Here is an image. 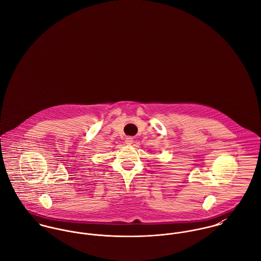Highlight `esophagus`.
I'll use <instances>...</instances> for the list:
<instances>
[{
  "mask_svg": "<svg viewBox=\"0 0 261 261\" xmlns=\"http://www.w3.org/2000/svg\"><path fill=\"white\" fill-rule=\"evenodd\" d=\"M133 143H134V140H133V138H130V137H127V138L125 139V144H126V145L130 146V145H133Z\"/></svg>",
  "mask_w": 261,
  "mask_h": 261,
  "instance_id": "1",
  "label": "esophagus"
}]
</instances>
